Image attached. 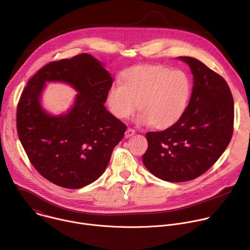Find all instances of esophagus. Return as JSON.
Returning a JSON list of instances; mask_svg holds the SVG:
<instances>
[{
  "mask_svg": "<svg viewBox=\"0 0 250 250\" xmlns=\"http://www.w3.org/2000/svg\"><path fill=\"white\" fill-rule=\"evenodd\" d=\"M134 133H135V130H134V129H132V128H130V127H128V128L126 129V131H125V137L127 138V137L132 136Z\"/></svg>",
  "mask_w": 250,
  "mask_h": 250,
  "instance_id": "esophagus-1",
  "label": "esophagus"
}]
</instances>
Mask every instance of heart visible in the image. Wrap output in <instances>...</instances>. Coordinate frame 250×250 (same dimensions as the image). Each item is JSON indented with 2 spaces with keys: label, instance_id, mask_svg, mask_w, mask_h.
I'll list each match as a JSON object with an SVG mask.
<instances>
[{
  "label": "heart",
  "instance_id": "b5f03b06",
  "mask_svg": "<svg viewBox=\"0 0 250 250\" xmlns=\"http://www.w3.org/2000/svg\"><path fill=\"white\" fill-rule=\"evenodd\" d=\"M191 95V80L183 70L159 64L136 65L124 71L120 88L108 92L106 105L119 120L130 118L138 106L140 125L166 129L184 117Z\"/></svg>",
  "mask_w": 250,
  "mask_h": 250
}]
</instances>
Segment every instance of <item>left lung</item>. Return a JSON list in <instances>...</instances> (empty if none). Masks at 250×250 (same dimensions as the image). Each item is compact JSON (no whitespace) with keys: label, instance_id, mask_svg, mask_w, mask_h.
I'll use <instances>...</instances> for the list:
<instances>
[{"label":"left lung","instance_id":"8db88e82","mask_svg":"<svg viewBox=\"0 0 250 250\" xmlns=\"http://www.w3.org/2000/svg\"><path fill=\"white\" fill-rule=\"evenodd\" d=\"M194 76L184 117L161 131H148L145 166L159 179L185 182L208 170L228 147L233 132L234 105L226 80L200 60L180 56Z\"/></svg>","mask_w":250,"mask_h":250}]
</instances>
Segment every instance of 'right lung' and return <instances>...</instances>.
<instances>
[{
    "label": "right lung",
    "mask_w": 250,
    "mask_h": 250,
    "mask_svg": "<svg viewBox=\"0 0 250 250\" xmlns=\"http://www.w3.org/2000/svg\"><path fill=\"white\" fill-rule=\"evenodd\" d=\"M47 81L66 82L80 92L66 115L49 116L41 108L39 97ZM113 81L100 61L81 53L49 62L27 82L18 103V134L32 166L51 183L79 189L108 166L126 130L104 105Z\"/></svg>",
    "instance_id": "right-lung-1"
}]
</instances>
